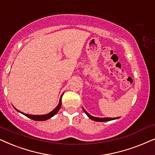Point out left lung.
<instances>
[{"label": "left lung", "mask_w": 155, "mask_h": 155, "mask_svg": "<svg viewBox=\"0 0 155 155\" xmlns=\"http://www.w3.org/2000/svg\"><path fill=\"white\" fill-rule=\"evenodd\" d=\"M82 108H83V110L84 111V113H86V115H87V116L89 117L90 119H91L94 121H96V122H107V121L113 120H116L117 118H119V117H94V116H92V115H91L89 113H87V111H86L85 109L83 108V107H82Z\"/></svg>", "instance_id": "left-lung-1"}]
</instances>
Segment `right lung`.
Segmentation results:
<instances>
[{
    "mask_svg": "<svg viewBox=\"0 0 155 155\" xmlns=\"http://www.w3.org/2000/svg\"><path fill=\"white\" fill-rule=\"evenodd\" d=\"M62 96H63V94H61V96L60 97V99H59V102L58 106H57L56 108L54 109L52 111H51L50 113H47V114H45V115H30V114H26V113L20 112V110H18V109H16L15 107H14V108H15V110L18 111V112L22 113V114H23L24 115H25V116L29 117V118H30V119H32V120H36V121H45V120H48L49 118H51V117H53L54 115H56L57 113L59 110V109H60L61 106V97H62Z\"/></svg>",
    "mask_w": 155,
    "mask_h": 155,
    "instance_id": "obj_1",
    "label": "right lung"
}]
</instances>
